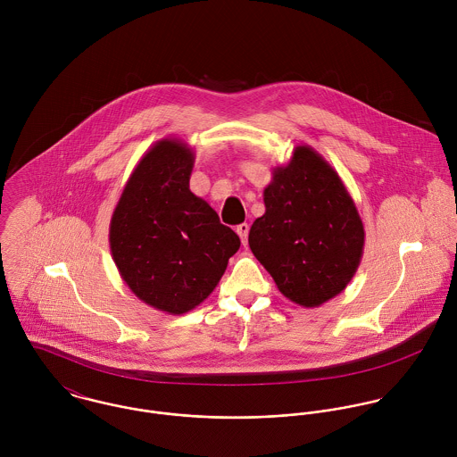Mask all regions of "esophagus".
<instances>
[{
	"instance_id": "1",
	"label": "esophagus",
	"mask_w": 457,
	"mask_h": 457,
	"mask_svg": "<svg viewBox=\"0 0 457 457\" xmlns=\"http://www.w3.org/2000/svg\"><path fill=\"white\" fill-rule=\"evenodd\" d=\"M236 232H237V236L241 237L243 245L246 246V245H248V232H250V225H248V223H241V225H237Z\"/></svg>"
}]
</instances>
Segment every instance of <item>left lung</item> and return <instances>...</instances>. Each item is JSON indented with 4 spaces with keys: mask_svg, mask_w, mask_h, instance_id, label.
<instances>
[{
    "mask_svg": "<svg viewBox=\"0 0 457 457\" xmlns=\"http://www.w3.org/2000/svg\"><path fill=\"white\" fill-rule=\"evenodd\" d=\"M265 212L248 243L292 303L319 308L352 281L364 253V225L337 172L310 145L294 147L263 188Z\"/></svg>",
    "mask_w": 457,
    "mask_h": 457,
    "instance_id": "left-lung-1",
    "label": "left lung"
}]
</instances>
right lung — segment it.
Wrapping results in <instances>:
<instances>
[{
  "instance_id": "1",
  "label": "right lung",
  "mask_w": 457,
  "mask_h": 457,
  "mask_svg": "<svg viewBox=\"0 0 457 457\" xmlns=\"http://www.w3.org/2000/svg\"><path fill=\"white\" fill-rule=\"evenodd\" d=\"M194 149L154 142L135 165L109 227L120 276L147 306L183 315L204 303L239 250L237 234L190 190Z\"/></svg>"
}]
</instances>
